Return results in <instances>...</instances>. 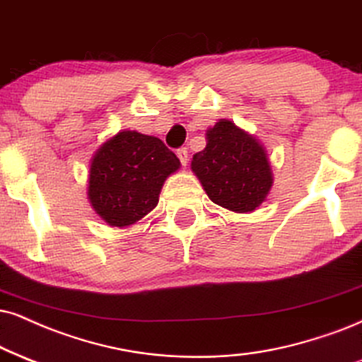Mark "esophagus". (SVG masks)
Instances as JSON below:
<instances>
[{
    "instance_id": "esophagus-1",
    "label": "esophagus",
    "mask_w": 362,
    "mask_h": 362,
    "mask_svg": "<svg viewBox=\"0 0 362 362\" xmlns=\"http://www.w3.org/2000/svg\"><path fill=\"white\" fill-rule=\"evenodd\" d=\"M176 154L177 158H180L182 166H186V164H188V149H186V147H180V149L176 151Z\"/></svg>"
}]
</instances>
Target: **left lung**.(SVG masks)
I'll list each match as a JSON object with an SVG mask.
<instances>
[{
  "label": "left lung",
  "instance_id": "8db88e82",
  "mask_svg": "<svg viewBox=\"0 0 362 362\" xmlns=\"http://www.w3.org/2000/svg\"><path fill=\"white\" fill-rule=\"evenodd\" d=\"M206 139V147L193 156L191 169L208 198L236 213L257 209L274 182L263 146L226 119L209 129Z\"/></svg>",
  "mask_w": 362,
  "mask_h": 362
}]
</instances>
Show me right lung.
Returning <instances> with one entry per match:
<instances>
[{"mask_svg":"<svg viewBox=\"0 0 362 362\" xmlns=\"http://www.w3.org/2000/svg\"><path fill=\"white\" fill-rule=\"evenodd\" d=\"M180 159L158 137L124 131L97 151L88 174V199L110 226L134 225L151 213Z\"/></svg>","mask_w":362,"mask_h":362,"instance_id":"1","label":"right lung"}]
</instances>
